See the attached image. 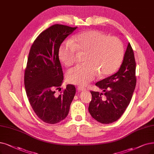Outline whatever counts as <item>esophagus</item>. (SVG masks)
<instances>
[{
  "label": "esophagus",
  "mask_w": 154,
  "mask_h": 154,
  "mask_svg": "<svg viewBox=\"0 0 154 154\" xmlns=\"http://www.w3.org/2000/svg\"><path fill=\"white\" fill-rule=\"evenodd\" d=\"M78 91H85L86 89L85 88H83V87H78Z\"/></svg>",
  "instance_id": "1"
}]
</instances>
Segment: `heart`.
I'll return each mask as SVG.
<instances>
[{"label": "heart", "mask_w": 154, "mask_h": 154, "mask_svg": "<svg viewBox=\"0 0 154 154\" xmlns=\"http://www.w3.org/2000/svg\"><path fill=\"white\" fill-rule=\"evenodd\" d=\"M79 55H85V65L69 69L66 79L68 83L84 86L100 77L112 75L118 69L124 56L122 42L98 30H89L76 35L73 42L66 41L60 45L59 57L64 65L76 63Z\"/></svg>", "instance_id": "obj_1"}]
</instances>
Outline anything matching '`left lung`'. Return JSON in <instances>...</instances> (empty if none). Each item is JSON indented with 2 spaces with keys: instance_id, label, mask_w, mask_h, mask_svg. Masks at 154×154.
I'll use <instances>...</instances> for the list:
<instances>
[{
  "instance_id": "left-lung-1",
  "label": "left lung",
  "mask_w": 154,
  "mask_h": 154,
  "mask_svg": "<svg viewBox=\"0 0 154 154\" xmlns=\"http://www.w3.org/2000/svg\"><path fill=\"white\" fill-rule=\"evenodd\" d=\"M136 83V62L129 43L119 71L95 84L104 93L90 91L88 111L92 118L102 124L118 120L131 102Z\"/></svg>"
}]
</instances>
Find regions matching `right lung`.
<instances>
[{
    "label": "right lung",
    "mask_w": 154,
    "mask_h": 154,
    "mask_svg": "<svg viewBox=\"0 0 154 154\" xmlns=\"http://www.w3.org/2000/svg\"><path fill=\"white\" fill-rule=\"evenodd\" d=\"M77 27L56 24L42 32L33 42L24 71V87L30 106L42 121L56 124L66 118L76 94L73 85L61 90L63 72L59 58L63 42Z\"/></svg>",
    "instance_id": "obj_1"
}]
</instances>
